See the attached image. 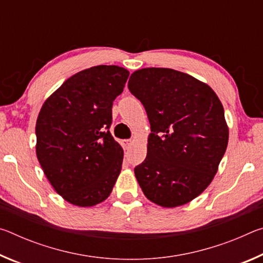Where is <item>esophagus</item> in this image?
Instances as JSON below:
<instances>
[{"instance_id": "esophagus-1", "label": "esophagus", "mask_w": 263, "mask_h": 263, "mask_svg": "<svg viewBox=\"0 0 263 263\" xmlns=\"http://www.w3.org/2000/svg\"><path fill=\"white\" fill-rule=\"evenodd\" d=\"M131 145H132V140H130V139L123 140V146H124V147H125V148H128Z\"/></svg>"}]
</instances>
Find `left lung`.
<instances>
[{
    "label": "left lung",
    "mask_w": 263,
    "mask_h": 263,
    "mask_svg": "<svg viewBox=\"0 0 263 263\" xmlns=\"http://www.w3.org/2000/svg\"><path fill=\"white\" fill-rule=\"evenodd\" d=\"M128 89L151 124L147 155L135 168L138 183L157 205H184L211 183L228 147L221 102L206 83L171 68L138 69Z\"/></svg>",
    "instance_id": "left-lung-1"
}]
</instances>
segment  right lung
Segmentation results:
<instances>
[{
  "instance_id": "add662e5",
  "label": "right lung",
  "mask_w": 263,
  "mask_h": 263,
  "mask_svg": "<svg viewBox=\"0 0 263 263\" xmlns=\"http://www.w3.org/2000/svg\"><path fill=\"white\" fill-rule=\"evenodd\" d=\"M130 73L100 65L74 74L47 97L35 123V154L65 201L88 208L109 197L124 151L106 130Z\"/></svg>"
}]
</instances>
